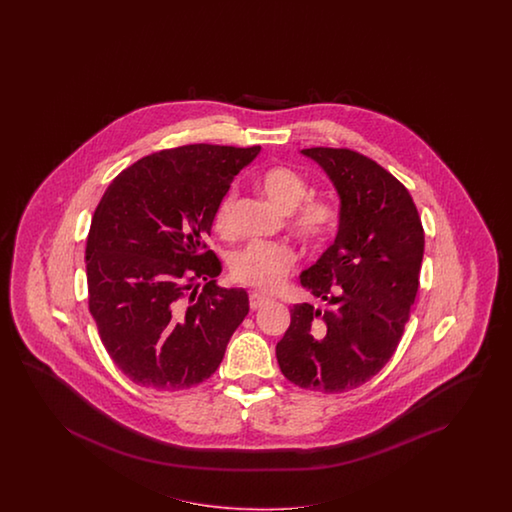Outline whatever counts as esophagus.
<instances>
[{
  "mask_svg": "<svg viewBox=\"0 0 512 512\" xmlns=\"http://www.w3.org/2000/svg\"><path fill=\"white\" fill-rule=\"evenodd\" d=\"M264 304H268V298H266V296L257 295V293L249 295V306H251V310H259V308H263Z\"/></svg>",
  "mask_w": 512,
  "mask_h": 512,
  "instance_id": "esophagus-1",
  "label": "esophagus"
}]
</instances>
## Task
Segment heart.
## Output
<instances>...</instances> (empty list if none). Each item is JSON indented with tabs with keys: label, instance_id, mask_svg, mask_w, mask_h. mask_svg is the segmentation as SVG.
<instances>
[{
	"label": "heart",
	"instance_id": "heart-1",
	"mask_svg": "<svg viewBox=\"0 0 512 512\" xmlns=\"http://www.w3.org/2000/svg\"><path fill=\"white\" fill-rule=\"evenodd\" d=\"M257 186L264 197L279 210L291 212L289 225L293 233L310 246L326 242L338 227V212L332 204L309 199L308 182L289 167H270L259 176ZM236 193L227 191L217 202L214 229L227 236L233 231V210ZM295 253L281 242H251L238 249L231 259V274L238 283L259 291H274L293 270Z\"/></svg>",
	"mask_w": 512,
	"mask_h": 512
}]
</instances>
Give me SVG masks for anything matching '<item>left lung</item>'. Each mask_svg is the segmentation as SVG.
<instances>
[{
    "mask_svg": "<svg viewBox=\"0 0 512 512\" xmlns=\"http://www.w3.org/2000/svg\"><path fill=\"white\" fill-rule=\"evenodd\" d=\"M340 195L334 242L300 274L325 302L291 308L276 345L281 373L326 394L370 381L402 340L419 291L424 231L409 191L370 157L347 148H306Z\"/></svg>",
    "mask_w": 512,
    "mask_h": 512,
    "instance_id": "left-lung-1",
    "label": "left lung"
}]
</instances>
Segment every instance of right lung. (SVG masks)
Masks as SVG:
<instances>
[{"label": "right lung", "mask_w": 512, "mask_h": 512, "mask_svg": "<svg viewBox=\"0 0 512 512\" xmlns=\"http://www.w3.org/2000/svg\"><path fill=\"white\" fill-rule=\"evenodd\" d=\"M259 152L161 150L120 172L97 204L88 304L112 362L135 385L172 392L206 381L248 315L244 289L217 285L221 263L204 236L234 176Z\"/></svg>", "instance_id": "1"}]
</instances>
